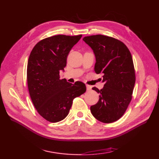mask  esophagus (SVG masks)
<instances>
[{
    "label": "esophagus",
    "instance_id": "34e87169",
    "mask_svg": "<svg viewBox=\"0 0 159 159\" xmlns=\"http://www.w3.org/2000/svg\"><path fill=\"white\" fill-rule=\"evenodd\" d=\"M86 87H87V91H90L91 89H92V87H91L89 85H86Z\"/></svg>",
    "mask_w": 159,
    "mask_h": 159
}]
</instances>
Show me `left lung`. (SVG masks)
Here are the masks:
<instances>
[{
    "instance_id": "8db88e82",
    "label": "left lung",
    "mask_w": 159,
    "mask_h": 159,
    "mask_svg": "<svg viewBox=\"0 0 159 159\" xmlns=\"http://www.w3.org/2000/svg\"><path fill=\"white\" fill-rule=\"evenodd\" d=\"M93 50L96 57L94 70L103 74L104 85L99 90V100L90 110L96 120L112 123L124 114L132 99L135 72L132 55L127 46L111 37L96 35L83 39Z\"/></svg>"
}]
</instances>
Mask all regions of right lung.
Segmentation results:
<instances>
[{
  "label": "right lung",
  "mask_w": 159,
  "mask_h": 159,
  "mask_svg": "<svg viewBox=\"0 0 159 159\" xmlns=\"http://www.w3.org/2000/svg\"><path fill=\"white\" fill-rule=\"evenodd\" d=\"M82 35H58L39 42L30 54L27 84L30 96L38 113L50 122H58L68 115L74 98L86 92L80 81L74 84L60 79L67 57Z\"/></svg>",
  "instance_id": "right-lung-1"
}]
</instances>
